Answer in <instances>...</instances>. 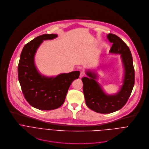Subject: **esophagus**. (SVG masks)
Listing matches in <instances>:
<instances>
[{"mask_svg":"<svg viewBox=\"0 0 149 149\" xmlns=\"http://www.w3.org/2000/svg\"><path fill=\"white\" fill-rule=\"evenodd\" d=\"M84 75H85V73H84V72L82 71V72H80V75H79V77H80V78H82Z\"/></svg>","mask_w":149,"mask_h":149,"instance_id":"esophagus-1","label":"esophagus"}]
</instances>
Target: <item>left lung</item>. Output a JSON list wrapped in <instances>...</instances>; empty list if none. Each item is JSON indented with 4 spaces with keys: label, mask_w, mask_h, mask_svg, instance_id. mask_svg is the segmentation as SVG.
Masks as SVG:
<instances>
[{
    "label": "left lung",
    "mask_w": 149,
    "mask_h": 149,
    "mask_svg": "<svg viewBox=\"0 0 149 149\" xmlns=\"http://www.w3.org/2000/svg\"><path fill=\"white\" fill-rule=\"evenodd\" d=\"M113 43L110 54L120 55L124 69L122 85L118 92L113 94L106 93L97 81V70H87V77L82 78L83 92L86 105L98 113L109 114L120 110L129 98L134 84V70L133 58L129 48L119 37L113 33L107 35Z\"/></svg>",
    "instance_id": "obj_1"
}]
</instances>
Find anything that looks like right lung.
Instances as JSON below:
<instances>
[{"label":"right lung","instance_id":"right-lung-1","mask_svg":"<svg viewBox=\"0 0 149 149\" xmlns=\"http://www.w3.org/2000/svg\"><path fill=\"white\" fill-rule=\"evenodd\" d=\"M57 36L56 34H44L35 38L25 45L20 56L18 79L22 93L31 106L40 110H52L61 107L70 85L80 74L77 71L47 77L38 71L35 62L38 49L44 40Z\"/></svg>","mask_w":149,"mask_h":149}]
</instances>
